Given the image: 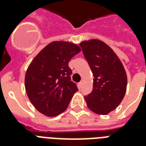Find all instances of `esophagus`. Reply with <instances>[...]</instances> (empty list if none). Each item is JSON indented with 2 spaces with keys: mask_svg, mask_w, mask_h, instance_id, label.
Segmentation results:
<instances>
[{
  "mask_svg": "<svg viewBox=\"0 0 146 146\" xmlns=\"http://www.w3.org/2000/svg\"><path fill=\"white\" fill-rule=\"evenodd\" d=\"M82 84H83V81H80V82H79V86H80V88H81V87L82 86Z\"/></svg>",
  "mask_w": 146,
  "mask_h": 146,
  "instance_id": "34e87169",
  "label": "esophagus"
}]
</instances>
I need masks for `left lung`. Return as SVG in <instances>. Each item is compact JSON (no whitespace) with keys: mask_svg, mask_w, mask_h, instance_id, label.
<instances>
[{"mask_svg":"<svg viewBox=\"0 0 146 146\" xmlns=\"http://www.w3.org/2000/svg\"><path fill=\"white\" fill-rule=\"evenodd\" d=\"M93 73V89L85 96L87 106L94 113L106 115L122 102L127 76L114 51L101 40L83 41L80 44Z\"/></svg>","mask_w":146,"mask_h":146,"instance_id":"obj_1","label":"left lung"}]
</instances>
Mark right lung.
<instances>
[{
  "label": "right lung",
  "mask_w": 146,
  "mask_h": 146,
  "mask_svg": "<svg viewBox=\"0 0 146 146\" xmlns=\"http://www.w3.org/2000/svg\"><path fill=\"white\" fill-rule=\"evenodd\" d=\"M81 48L72 42L55 41L32 60L25 76V88L33 106L44 115L55 117L68 107L76 85L68 64Z\"/></svg>",
  "instance_id": "add662e5"
}]
</instances>
